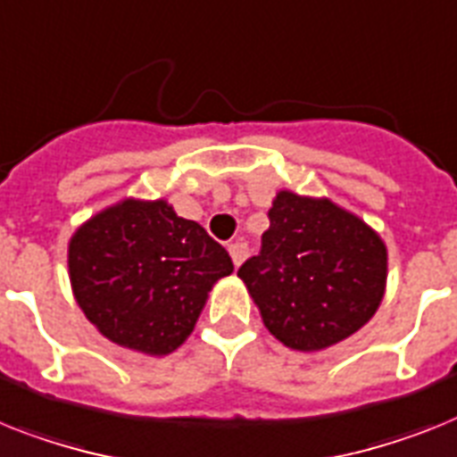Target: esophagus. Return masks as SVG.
<instances>
[{"label": "esophagus", "instance_id": "1", "mask_svg": "<svg viewBox=\"0 0 457 457\" xmlns=\"http://www.w3.org/2000/svg\"><path fill=\"white\" fill-rule=\"evenodd\" d=\"M228 251H229V255H232V262H235V267H239V264L244 262L248 255V244L246 241L239 239V241H235V244H229Z\"/></svg>", "mask_w": 457, "mask_h": 457}]
</instances>
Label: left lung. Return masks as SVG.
I'll use <instances>...</instances> for the list:
<instances>
[{"label":"left lung","mask_w":457,"mask_h":457,"mask_svg":"<svg viewBox=\"0 0 457 457\" xmlns=\"http://www.w3.org/2000/svg\"><path fill=\"white\" fill-rule=\"evenodd\" d=\"M386 274L388 253L370 225L287 190L276 195L260 253L239 267L267 329L295 351L358 332L381 304Z\"/></svg>","instance_id":"1"}]
</instances>
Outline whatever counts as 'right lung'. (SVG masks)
Returning <instances> with one entry per match:
<instances>
[{"instance_id": "obj_1", "label": "right lung", "mask_w": 457, "mask_h": 457, "mask_svg": "<svg viewBox=\"0 0 457 457\" xmlns=\"http://www.w3.org/2000/svg\"><path fill=\"white\" fill-rule=\"evenodd\" d=\"M232 270L228 251L164 199H125L69 241V278L87 320L148 355L181 346L213 283Z\"/></svg>"}]
</instances>
